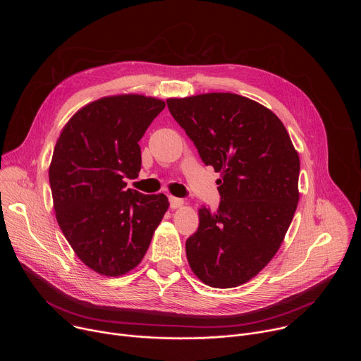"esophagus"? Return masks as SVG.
<instances>
[{"mask_svg":"<svg viewBox=\"0 0 361 361\" xmlns=\"http://www.w3.org/2000/svg\"><path fill=\"white\" fill-rule=\"evenodd\" d=\"M184 205V200L183 198H177V197H170V207L171 209H180Z\"/></svg>","mask_w":361,"mask_h":361,"instance_id":"1","label":"esophagus"}]
</instances>
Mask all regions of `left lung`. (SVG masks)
Listing matches in <instances>:
<instances>
[{
    "label": "left lung",
    "instance_id": "obj_1",
    "mask_svg": "<svg viewBox=\"0 0 361 361\" xmlns=\"http://www.w3.org/2000/svg\"><path fill=\"white\" fill-rule=\"evenodd\" d=\"M174 120L205 166L220 173L216 213L201 207L185 243L192 273L214 288L238 287L279 251L300 192V157L281 120L260 102L233 92L169 98Z\"/></svg>",
    "mask_w": 361,
    "mask_h": 361
}]
</instances>
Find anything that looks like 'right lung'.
Masks as SVG:
<instances>
[{
  "label": "right lung",
  "mask_w": 361,
  "mask_h": 361,
  "mask_svg": "<svg viewBox=\"0 0 361 361\" xmlns=\"http://www.w3.org/2000/svg\"><path fill=\"white\" fill-rule=\"evenodd\" d=\"M166 107L142 94L102 97L64 126L48 176L59 226L92 271L120 277L134 270L169 210V198L127 190L141 170L138 141Z\"/></svg>",
  "instance_id": "obj_1"
}]
</instances>
